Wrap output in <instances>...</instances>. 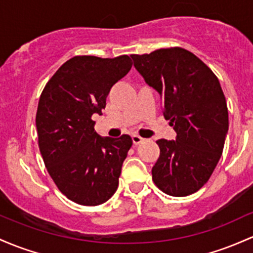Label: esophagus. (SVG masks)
<instances>
[{"label": "esophagus", "mask_w": 253, "mask_h": 253, "mask_svg": "<svg viewBox=\"0 0 253 253\" xmlns=\"http://www.w3.org/2000/svg\"><path fill=\"white\" fill-rule=\"evenodd\" d=\"M132 141H133V144H134V145H138V144L143 143L144 139L140 137V135L133 134V135H132Z\"/></svg>", "instance_id": "34e87169"}]
</instances>
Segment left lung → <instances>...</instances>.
Returning <instances> with one entry per match:
<instances>
[{"mask_svg":"<svg viewBox=\"0 0 253 253\" xmlns=\"http://www.w3.org/2000/svg\"><path fill=\"white\" fill-rule=\"evenodd\" d=\"M146 84L160 93L163 115L175 140L160 139L152 180L174 197L192 194L207 184L217 166L228 132V109L220 82L188 50L158 49L131 55Z\"/></svg>","mask_w":253,"mask_h":253,"instance_id":"obj_1","label":"left lung"}]
</instances>
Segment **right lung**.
Wrapping results in <instances>:
<instances>
[{"instance_id":"right-lung-1","label":"right lung","mask_w":253,"mask_h":253,"mask_svg":"<svg viewBox=\"0 0 253 253\" xmlns=\"http://www.w3.org/2000/svg\"><path fill=\"white\" fill-rule=\"evenodd\" d=\"M131 67L127 55L74 56L42 92L36 115L42 157L55 185L74 203L95 207L118 190L132 138L101 137L92 115H102L110 88Z\"/></svg>"}]
</instances>
